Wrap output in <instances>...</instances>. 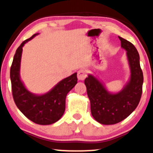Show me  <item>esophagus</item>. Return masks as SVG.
I'll list each match as a JSON object with an SVG mask.
<instances>
[{"instance_id":"obj_1","label":"esophagus","mask_w":153,"mask_h":153,"mask_svg":"<svg viewBox=\"0 0 153 153\" xmlns=\"http://www.w3.org/2000/svg\"><path fill=\"white\" fill-rule=\"evenodd\" d=\"M87 76V71L84 69H80L78 71V73H77V78H78L79 80L83 81L85 79L86 77Z\"/></svg>"}]
</instances>
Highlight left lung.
I'll return each instance as SVG.
<instances>
[{"label":"left lung","mask_w":153,"mask_h":153,"mask_svg":"<svg viewBox=\"0 0 153 153\" xmlns=\"http://www.w3.org/2000/svg\"><path fill=\"white\" fill-rule=\"evenodd\" d=\"M121 47L127 51L130 77L119 92L112 93L92 74L84 80L90 100L91 115L102 125H114L127 118L137 107L143 92V74L137 50L130 41L119 36Z\"/></svg>","instance_id":"1"}]
</instances>
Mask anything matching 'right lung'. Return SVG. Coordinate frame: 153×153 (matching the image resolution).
Segmentation results:
<instances>
[{"mask_svg":"<svg viewBox=\"0 0 153 153\" xmlns=\"http://www.w3.org/2000/svg\"><path fill=\"white\" fill-rule=\"evenodd\" d=\"M38 34L25 40L17 48L10 67V77L13 97L19 110L34 123L47 125L55 123L64 114L66 95L76 84L77 76L76 73L73 74L44 94H33L26 89L20 76L23 46Z\"/></svg>","mask_w":153,"mask_h":153,"instance_id":"right-lung-1","label":"right lung"}]
</instances>
